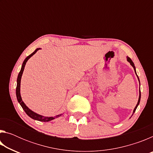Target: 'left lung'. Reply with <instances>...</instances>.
<instances>
[{"mask_svg":"<svg viewBox=\"0 0 153 153\" xmlns=\"http://www.w3.org/2000/svg\"><path fill=\"white\" fill-rule=\"evenodd\" d=\"M127 61H128L129 63H130V65L131 66L133 67V68H134V71H135V73H136V67H135V65H134V63H133V61H131V59L129 58V57H128V56H127ZM136 76H137V74H136ZM137 77H138V81H139V82H140V80H139V77H138V76H137ZM140 94H139V98H138V103H137V105H136V106L135 107V108H134V111H133V114L134 113V112H135L136 111V108H137V107H138V105H139V103H140V98H141V93H140ZM133 114H132V115H133Z\"/></svg>","mask_w":153,"mask_h":153,"instance_id":"1","label":"left lung"}]
</instances>
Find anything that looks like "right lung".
Segmentation results:
<instances>
[{
	"instance_id": "add662e5",
	"label": "right lung",
	"mask_w": 153,
	"mask_h": 153,
	"mask_svg": "<svg viewBox=\"0 0 153 153\" xmlns=\"http://www.w3.org/2000/svg\"><path fill=\"white\" fill-rule=\"evenodd\" d=\"M40 48H36L34 52H33V53L31 54V55H30L29 56H27V57L25 58V59L24 61V63H23L22 68H21L20 72L19 73V74H18V77H17V79L16 96H17V99L18 100V102H19L20 105L22 106V107L23 108V109L24 110L25 112L26 113V114L28 116H29V117H30L31 118L33 119V120H38V121H44V122H47V121H50L51 120H54V119L60 117L62 114H60V115H56L55 117H45V116H42L41 115H39V114L33 112V111H32V110H30V108H28L26 105H25V104L24 102V101L22 100V97H21V94H20L21 79H22V76L23 72H24V70L25 64H26L27 61H28V59H29L31 57V56H32L33 55H34L36 52H37L38 50H40Z\"/></svg>"
}]
</instances>
